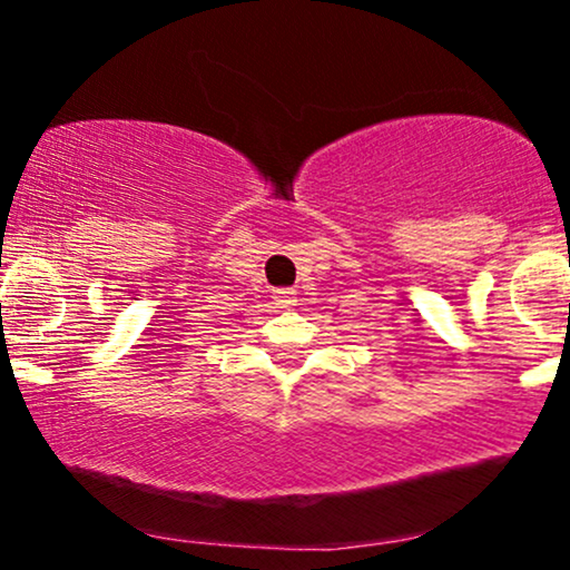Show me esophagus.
I'll use <instances>...</instances> for the list:
<instances>
[{"mask_svg":"<svg viewBox=\"0 0 570 570\" xmlns=\"http://www.w3.org/2000/svg\"><path fill=\"white\" fill-rule=\"evenodd\" d=\"M273 299H276L278 307H294V305H297V292H294V289H276V292H273Z\"/></svg>","mask_w":570,"mask_h":570,"instance_id":"34e87169","label":"esophagus"}]
</instances>
